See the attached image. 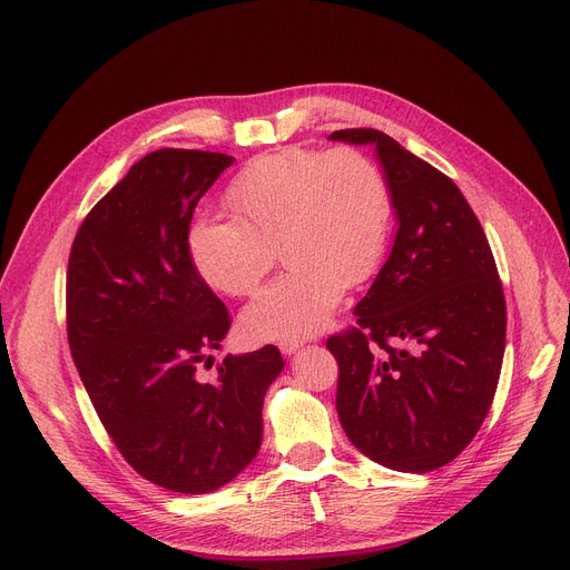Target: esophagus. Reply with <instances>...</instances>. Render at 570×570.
Instances as JSON below:
<instances>
[{
  "mask_svg": "<svg viewBox=\"0 0 570 570\" xmlns=\"http://www.w3.org/2000/svg\"><path fill=\"white\" fill-rule=\"evenodd\" d=\"M301 346H303V340H281V342H278V348H281L283 356L296 354Z\"/></svg>",
  "mask_w": 570,
  "mask_h": 570,
  "instance_id": "34e87169",
  "label": "esophagus"
}]
</instances>
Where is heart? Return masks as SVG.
<instances>
[{
    "label": "heart",
    "instance_id": "1",
    "mask_svg": "<svg viewBox=\"0 0 570 570\" xmlns=\"http://www.w3.org/2000/svg\"><path fill=\"white\" fill-rule=\"evenodd\" d=\"M235 218L196 216L187 246L198 276L216 292L248 296L281 248L289 267L242 313L255 340L317 333L344 285L365 283L390 239L392 194L365 153L283 148L253 159L226 191Z\"/></svg>",
    "mask_w": 570,
    "mask_h": 570
}]
</instances>
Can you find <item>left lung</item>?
Instances as JSON below:
<instances>
[{
    "instance_id": "8db88e82",
    "label": "left lung",
    "mask_w": 570,
    "mask_h": 570,
    "mask_svg": "<svg viewBox=\"0 0 570 570\" xmlns=\"http://www.w3.org/2000/svg\"><path fill=\"white\" fill-rule=\"evenodd\" d=\"M372 146L397 233L358 301V328L328 337L348 441L400 472L456 459L484 422L502 370L507 305L489 239L445 173L379 129L328 137ZM404 341V347H392Z\"/></svg>"
}]
</instances>
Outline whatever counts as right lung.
Instances as JSON below:
<instances>
[{
    "instance_id": "obj_1",
    "label": "right lung",
    "mask_w": 570,
    "mask_h": 570,
    "mask_svg": "<svg viewBox=\"0 0 570 570\" xmlns=\"http://www.w3.org/2000/svg\"><path fill=\"white\" fill-rule=\"evenodd\" d=\"M235 159L164 148L89 212L68 259V342L94 409L125 461L185 495L226 487L259 452L262 402L283 372L274 344L214 363L230 328L198 276L187 233Z\"/></svg>"
}]
</instances>
